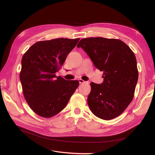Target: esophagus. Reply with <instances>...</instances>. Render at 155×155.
<instances>
[{"label": "esophagus", "instance_id": "obj_1", "mask_svg": "<svg viewBox=\"0 0 155 155\" xmlns=\"http://www.w3.org/2000/svg\"><path fill=\"white\" fill-rule=\"evenodd\" d=\"M78 82H79L80 84H83V83L88 84V81H83V80L81 79V78H79V79H78Z\"/></svg>", "mask_w": 155, "mask_h": 155}]
</instances>
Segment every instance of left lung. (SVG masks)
I'll use <instances>...</instances> for the list:
<instances>
[{
  "mask_svg": "<svg viewBox=\"0 0 155 155\" xmlns=\"http://www.w3.org/2000/svg\"><path fill=\"white\" fill-rule=\"evenodd\" d=\"M77 47L103 71V83H91L87 102L91 112L103 120L119 116L132 101L139 77L134 52L120 40L103 37L83 38Z\"/></svg>",
  "mask_w": 155,
  "mask_h": 155,
  "instance_id": "obj_1",
  "label": "left lung"
}]
</instances>
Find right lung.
Returning a JSON list of instances; mask_svg holds the SVG:
<instances>
[{
  "label": "right lung",
  "instance_id": "right-lung-1",
  "mask_svg": "<svg viewBox=\"0 0 155 155\" xmlns=\"http://www.w3.org/2000/svg\"><path fill=\"white\" fill-rule=\"evenodd\" d=\"M80 38H56L36 42L23 55L20 80L23 94L36 114L50 118L67 106L79 84L55 73Z\"/></svg>",
  "mask_w": 155,
  "mask_h": 155
}]
</instances>
